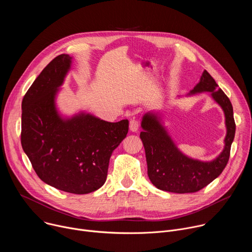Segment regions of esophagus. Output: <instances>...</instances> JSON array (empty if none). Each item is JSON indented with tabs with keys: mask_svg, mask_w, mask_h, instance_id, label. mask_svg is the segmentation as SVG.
<instances>
[{
	"mask_svg": "<svg viewBox=\"0 0 252 252\" xmlns=\"http://www.w3.org/2000/svg\"><path fill=\"white\" fill-rule=\"evenodd\" d=\"M129 129L131 131H136L138 129V122L136 120H134V119L130 120V122H129Z\"/></svg>",
	"mask_w": 252,
	"mask_h": 252,
	"instance_id": "34e87169",
	"label": "esophagus"
}]
</instances>
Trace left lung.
<instances>
[{
  "label": "left lung",
  "instance_id": "8db88e82",
  "mask_svg": "<svg viewBox=\"0 0 252 252\" xmlns=\"http://www.w3.org/2000/svg\"><path fill=\"white\" fill-rule=\"evenodd\" d=\"M203 92L211 93L214 100L222 107L227 128L224 150L212 161H200L186 157L177 150L158 117L147 114L142 118L143 130L139 136L146 151L148 175L158 189L175 193L196 192L214 181L228 162L235 134L232 104L206 70L190 94Z\"/></svg>",
  "mask_w": 252,
  "mask_h": 252
}]
</instances>
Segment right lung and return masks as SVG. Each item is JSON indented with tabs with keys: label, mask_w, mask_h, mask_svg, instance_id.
I'll list each match as a JSON object with an SVG mask.
<instances>
[{
	"label": "right lung",
	"mask_w": 252,
	"mask_h": 252,
	"mask_svg": "<svg viewBox=\"0 0 252 252\" xmlns=\"http://www.w3.org/2000/svg\"><path fill=\"white\" fill-rule=\"evenodd\" d=\"M56 57L34 80L22 101L21 142L35 173L57 189L86 194L104 184L110 158L128 131V121L109 123L81 114L63 120L55 95L70 66Z\"/></svg>",
	"instance_id": "add662e5"
}]
</instances>
